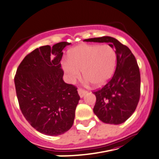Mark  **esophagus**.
<instances>
[{
	"label": "esophagus",
	"instance_id": "esophagus-1",
	"mask_svg": "<svg viewBox=\"0 0 159 159\" xmlns=\"http://www.w3.org/2000/svg\"><path fill=\"white\" fill-rule=\"evenodd\" d=\"M78 95H80V97H81V98H83V97L85 95L86 93H87V91L85 90V89H83L82 88H78Z\"/></svg>",
	"mask_w": 159,
	"mask_h": 159
}]
</instances>
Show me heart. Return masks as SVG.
<instances>
[{"mask_svg":"<svg viewBox=\"0 0 159 159\" xmlns=\"http://www.w3.org/2000/svg\"><path fill=\"white\" fill-rule=\"evenodd\" d=\"M116 61V51L110 45L81 44L72 49L61 64L70 81L79 77L81 70L87 81L101 86L113 75Z\"/></svg>","mask_w":159,"mask_h":159,"instance_id":"obj_1","label":"heart"}]
</instances>
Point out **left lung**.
<instances>
[{
	"label": "left lung",
	"mask_w": 159,
	"mask_h": 159,
	"mask_svg": "<svg viewBox=\"0 0 159 159\" xmlns=\"http://www.w3.org/2000/svg\"><path fill=\"white\" fill-rule=\"evenodd\" d=\"M84 41L105 42L116 49V71L106 85L93 92L96 97L93 112L104 123H124L135 112L140 98L141 76L136 59L127 46L110 36Z\"/></svg>",
	"instance_id": "1"
}]
</instances>
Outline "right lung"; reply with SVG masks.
I'll return each instance as SVG.
<instances>
[{"label":"right lung","instance_id":"obj_1","mask_svg":"<svg viewBox=\"0 0 159 159\" xmlns=\"http://www.w3.org/2000/svg\"><path fill=\"white\" fill-rule=\"evenodd\" d=\"M70 44L60 42L35 49L21 61L14 78L19 107L26 121L52 136L72 127L80 100L77 88L63 80L62 50Z\"/></svg>","mask_w":159,"mask_h":159}]
</instances>
